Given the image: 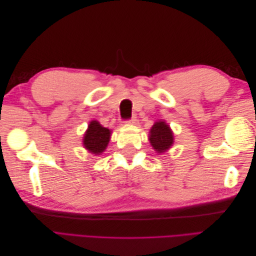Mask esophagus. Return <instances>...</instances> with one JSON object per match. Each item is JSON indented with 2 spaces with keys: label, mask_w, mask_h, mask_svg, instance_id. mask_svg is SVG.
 <instances>
[{
  "label": "esophagus",
  "mask_w": 256,
  "mask_h": 256,
  "mask_svg": "<svg viewBox=\"0 0 256 256\" xmlns=\"http://www.w3.org/2000/svg\"><path fill=\"white\" fill-rule=\"evenodd\" d=\"M136 122V116H132V118H131L130 120H126V122H128V124H134Z\"/></svg>",
  "instance_id": "obj_1"
}]
</instances>
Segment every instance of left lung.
I'll use <instances>...</instances> for the list:
<instances>
[{
	"instance_id": "8db88e82",
	"label": "left lung",
	"mask_w": 256,
	"mask_h": 256,
	"mask_svg": "<svg viewBox=\"0 0 256 256\" xmlns=\"http://www.w3.org/2000/svg\"><path fill=\"white\" fill-rule=\"evenodd\" d=\"M150 142L158 154L166 152L174 143L173 131L164 120L156 122L150 131Z\"/></svg>"
}]
</instances>
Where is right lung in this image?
Returning <instances> with one entry per match:
<instances>
[{"instance_id":"obj_1","label":"right lung","mask_w":256,"mask_h":256,"mask_svg":"<svg viewBox=\"0 0 256 256\" xmlns=\"http://www.w3.org/2000/svg\"><path fill=\"white\" fill-rule=\"evenodd\" d=\"M110 136L111 130L102 127L97 120H92L86 132L84 134V148L94 154H102L109 144Z\"/></svg>"}]
</instances>
